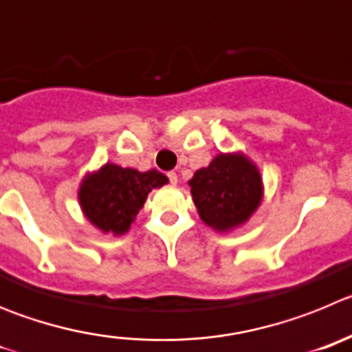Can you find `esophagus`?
Here are the masks:
<instances>
[{
	"label": "esophagus",
	"instance_id": "34e87169",
	"mask_svg": "<svg viewBox=\"0 0 352 352\" xmlns=\"http://www.w3.org/2000/svg\"><path fill=\"white\" fill-rule=\"evenodd\" d=\"M166 175H168L170 184H173V186H175V184H177V179H179V177H177V173H175V172H168V173H166Z\"/></svg>",
	"mask_w": 352,
	"mask_h": 352
}]
</instances>
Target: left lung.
Instances as JSON below:
<instances>
[{
    "instance_id": "left-lung-1",
    "label": "left lung",
    "mask_w": 352,
    "mask_h": 352,
    "mask_svg": "<svg viewBox=\"0 0 352 352\" xmlns=\"http://www.w3.org/2000/svg\"><path fill=\"white\" fill-rule=\"evenodd\" d=\"M189 186L201 221L219 231L243 224L261 204V177L242 154L215 156Z\"/></svg>"
}]
</instances>
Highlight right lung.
<instances>
[{"label": "right lung", "instance_id": "obj_1", "mask_svg": "<svg viewBox=\"0 0 352 352\" xmlns=\"http://www.w3.org/2000/svg\"><path fill=\"white\" fill-rule=\"evenodd\" d=\"M168 179L157 170L138 172L107 163L100 172L87 175L78 191L85 217L105 233L122 235L129 230L147 195Z\"/></svg>", "mask_w": 352, "mask_h": 352}]
</instances>
